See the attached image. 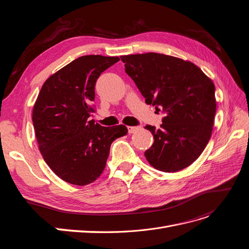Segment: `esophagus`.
Instances as JSON below:
<instances>
[{"label":"esophagus","mask_w":249,"mask_h":249,"mask_svg":"<svg viewBox=\"0 0 249 249\" xmlns=\"http://www.w3.org/2000/svg\"><path fill=\"white\" fill-rule=\"evenodd\" d=\"M127 130H129L130 134H134L140 130V126H129L127 127Z\"/></svg>","instance_id":"34e87169"}]
</instances>
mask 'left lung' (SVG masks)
I'll return each mask as SVG.
<instances>
[{"label":"left lung","mask_w":249,"mask_h":249,"mask_svg":"<svg viewBox=\"0 0 249 249\" xmlns=\"http://www.w3.org/2000/svg\"><path fill=\"white\" fill-rule=\"evenodd\" d=\"M120 59L145 103L166 114L161 129L145 126L155 140L144 153L146 160L164 172L188 167L201 155L212 135L214 83L198 66L177 57L145 53Z\"/></svg>","instance_id":"left-lung-1"}]
</instances>
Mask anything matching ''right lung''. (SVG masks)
<instances>
[{
  "label": "right lung",
  "mask_w": 249,
  "mask_h": 249,
  "mask_svg": "<svg viewBox=\"0 0 249 249\" xmlns=\"http://www.w3.org/2000/svg\"><path fill=\"white\" fill-rule=\"evenodd\" d=\"M118 57L87 55L73 60L43 83L32 120L44 161L65 182L85 186L99 178L111 143L127 133L124 124L102 126L89 120L94 86Z\"/></svg>",
  "instance_id": "add662e5"
}]
</instances>
